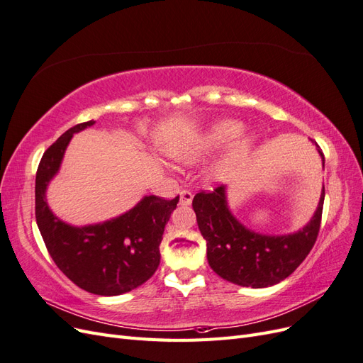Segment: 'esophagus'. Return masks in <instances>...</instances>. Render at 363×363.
I'll list each match as a JSON object with an SVG mask.
<instances>
[{
  "label": "esophagus",
  "instance_id": "34e87169",
  "mask_svg": "<svg viewBox=\"0 0 363 363\" xmlns=\"http://www.w3.org/2000/svg\"><path fill=\"white\" fill-rule=\"evenodd\" d=\"M192 199H194V195L191 191L184 189L180 192V204L182 206H189L192 203Z\"/></svg>",
  "mask_w": 363,
  "mask_h": 363
}]
</instances>
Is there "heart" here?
<instances>
[{"instance_id": "1", "label": "heart", "mask_w": 363, "mask_h": 363, "mask_svg": "<svg viewBox=\"0 0 363 363\" xmlns=\"http://www.w3.org/2000/svg\"><path fill=\"white\" fill-rule=\"evenodd\" d=\"M242 130L244 123L238 119H216L192 138L186 147L175 151V156L184 163H196L227 148L211 169L215 180H227L250 160L260 142L259 135L252 131L242 134Z\"/></svg>"}]
</instances>
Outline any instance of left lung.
<instances>
[{"label": "left lung", "instance_id": "8db88e82", "mask_svg": "<svg viewBox=\"0 0 363 363\" xmlns=\"http://www.w3.org/2000/svg\"><path fill=\"white\" fill-rule=\"evenodd\" d=\"M316 145V144H315ZM323 159L324 155L316 145ZM324 186L311 221L288 235H263L244 225L228 206L227 188L194 196L192 207L206 239L207 260L224 280L245 288H268L280 283L298 268L309 255L320 232Z\"/></svg>", "mask_w": 363, "mask_h": 363}]
</instances>
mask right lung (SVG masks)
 I'll return each instance as SVG.
<instances>
[{
  "instance_id": "add662e5",
  "label": "right lung",
  "mask_w": 363,
  "mask_h": 363,
  "mask_svg": "<svg viewBox=\"0 0 363 363\" xmlns=\"http://www.w3.org/2000/svg\"><path fill=\"white\" fill-rule=\"evenodd\" d=\"M95 121L69 128L43 152L36 172V223L59 269L77 286L104 296L136 289L156 272L159 245L179 196L162 200L145 195L130 211L89 225H71L52 213L47 189L62 167L72 136Z\"/></svg>"
}]
</instances>
